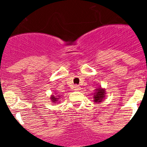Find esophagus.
I'll return each instance as SVG.
<instances>
[{"label": "esophagus", "mask_w": 147, "mask_h": 147, "mask_svg": "<svg viewBox=\"0 0 147 147\" xmlns=\"http://www.w3.org/2000/svg\"><path fill=\"white\" fill-rule=\"evenodd\" d=\"M81 90V87H80L79 85H75L74 86V90L75 91H79V90Z\"/></svg>", "instance_id": "1"}]
</instances>
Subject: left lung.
Instances as JSON below:
<instances>
[{
  "label": "left lung",
  "instance_id": "left-lung-1",
  "mask_svg": "<svg viewBox=\"0 0 147 147\" xmlns=\"http://www.w3.org/2000/svg\"><path fill=\"white\" fill-rule=\"evenodd\" d=\"M105 95H106V91L105 88H102L100 86V87H97L94 90V94H93V101L96 104H99L100 102H103L105 99Z\"/></svg>",
  "mask_w": 147,
  "mask_h": 147
}]
</instances>
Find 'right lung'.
<instances>
[{"instance_id":"obj_1","label":"right lung","mask_w":147,"mask_h":147,"mask_svg":"<svg viewBox=\"0 0 147 147\" xmlns=\"http://www.w3.org/2000/svg\"><path fill=\"white\" fill-rule=\"evenodd\" d=\"M55 94H52L51 96H50V100H51L52 102H53V103H59V101L60 100V99L61 98V96L60 95V94H57V93H55Z\"/></svg>"}]
</instances>
